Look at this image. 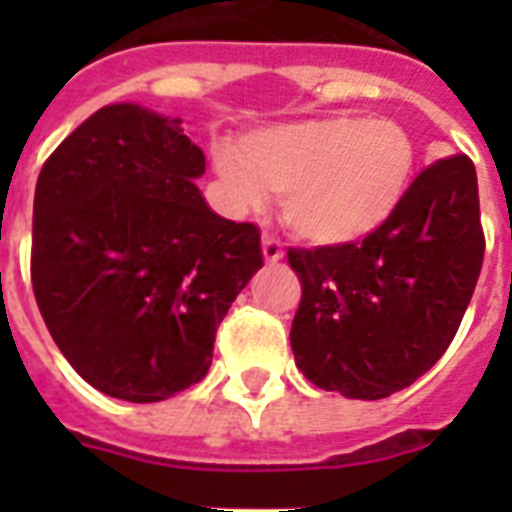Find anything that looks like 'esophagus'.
<instances>
[{"label":"esophagus","instance_id":"1","mask_svg":"<svg viewBox=\"0 0 512 512\" xmlns=\"http://www.w3.org/2000/svg\"><path fill=\"white\" fill-rule=\"evenodd\" d=\"M263 257L268 265L279 263L281 257H284V249H281L279 241L271 239V236H263Z\"/></svg>","mask_w":512,"mask_h":512}]
</instances>
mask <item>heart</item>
I'll list each match as a JSON object with an SVG mask.
<instances>
[{"label": "heart", "mask_w": 512, "mask_h": 512, "mask_svg": "<svg viewBox=\"0 0 512 512\" xmlns=\"http://www.w3.org/2000/svg\"><path fill=\"white\" fill-rule=\"evenodd\" d=\"M414 143L393 119L319 116L247 132L215 151L225 207L247 215L281 193V217L313 247H345L388 223L414 172Z\"/></svg>", "instance_id": "heart-1"}]
</instances>
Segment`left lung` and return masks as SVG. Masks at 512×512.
I'll use <instances>...</instances> for the list:
<instances>
[{"instance_id": "obj_1", "label": "left lung", "mask_w": 512, "mask_h": 512, "mask_svg": "<svg viewBox=\"0 0 512 512\" xmlns=\"http://www.w3.org/2000/svg\"><path fill=\"white\" fill-rule=\"evenodd\" d=\"M484 263L476 167L438 159L361 244L289 249L303 281L297 369L321 390L377 401L444 356Z\"/></svg>"}]
</instances>
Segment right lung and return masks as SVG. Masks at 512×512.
Here are the masks:
<instances>
[{
  "instance_id": "add662e5",
  "label": "right lung",
  "mask_w": 512,
  "mask_h": 512,
  "mask_svg": "<svg viewBox=\"0 0 512 512\" xmlns=\"http://www.w3.org/2000/svg\"><path fill=\"white\" fill-rule=\"evenodd\" d=\"M177 116L111 103L39 172L31 281L66 361L111 398L154 404L212 364L220 321L263 268L260 231L209 207Z\"/></svg>"
}]
</instances>
